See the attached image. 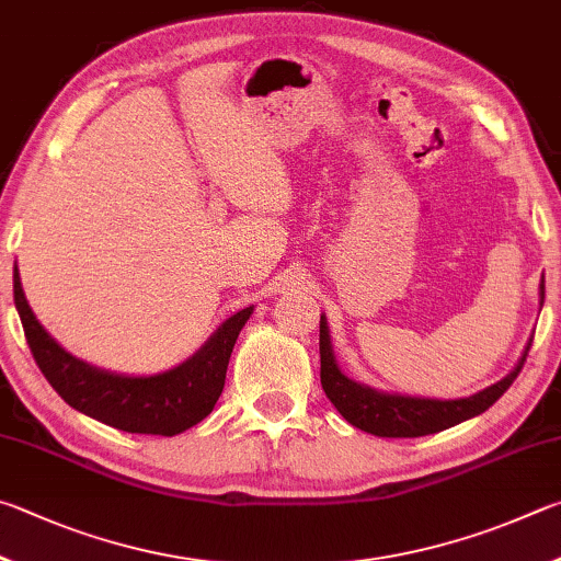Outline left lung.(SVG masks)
<instances>
[{
    "label": "left lung",
    "mask_w": 561,
    "mask_h": 561,
    "mask_svg": "<svg viewBox=\"0 0 561 561\" xmlns=\"http://www.w3.org/2000/svg\"><path fill=\"white\" fill-rule=\"evenodd\" d=\"M539 306H545V275L542 283H539ZM529 345H533V340L527 342L523 357H519L515 369L507 377L495 381L493 387L478 391L473 397L426 399L391 394V391H379L375 387L359 385V381L350 379L340 369L335 352H332L328 318L320 316V381L328 399L352 426L381 438H416L438 434V431L473 419L493 407L517 379L519 369H523L527 359Z\"/></svg>",
    "instance_id": "8db88e82"
}]
</instances>
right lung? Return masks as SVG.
<instances>
[{"instance_id":"1","label":"right lung","mask_w":561,"mask_h":561,"mask_svg":"<svg viewBox=\"0 0 561 561\" xmlns=\"http://www.w3.org/2000/svg\"><path fill=\"white\" fill-rule=\"evenodd\" d=\"M14 306L42 375L68 407L127 434L176 436L211 414L224 391L226 367L253 306L224 320L190 359L157 375H117L73 357L48 335L28 308L14 263Z\"/></svg>"}]
</instances>
